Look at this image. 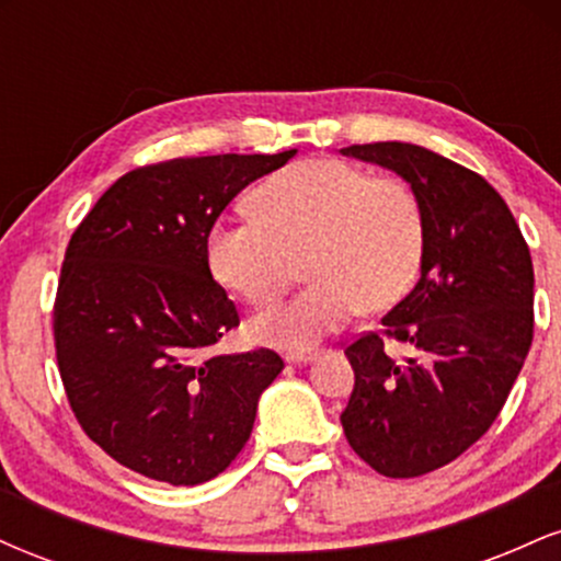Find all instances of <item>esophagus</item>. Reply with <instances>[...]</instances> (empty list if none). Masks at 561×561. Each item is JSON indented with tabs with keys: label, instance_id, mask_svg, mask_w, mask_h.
Listing matches in <instances>:
<instances>
[{
	"label": "esophagus",
	"instance_id": "34e87169",
	"mask_svg": "<svg viewBox=\"0 0 561 561\" xmlns=\"http://www.w3.org/2000/svg\"><path fill=\"white\" fill-rule=\"evenodd\" d=\"M313 358L311 351H287L285 362L287 364H308Z\"/></svg>",
	"mask_w": 561,
	"mask_h": 561
}]
</instances>
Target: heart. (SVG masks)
<instances>
[{"mask_svg":"<svg viewBox=\"0 0 561 561\" xmlns=\"http://www.w3.org/2000/svg\"><path fill=\"white\" fill-rule=\"evenodd\" d=\"M259 218H221L208 231V266L250 306L289 287L302 259L311 285L259 313L255 340L308 345L343 327L358 308L382 311L414 285L424 216L414 190L343 160H302L255 195Z\"/></svg>","mask_w":561,"mask_h":561,"instance_id":"obj_1","label":"heart"}]
</instances>
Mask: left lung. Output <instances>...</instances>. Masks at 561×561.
Segmentation results:
<instances>
[{
    "label": "left lung",
    "instance_id": "left-lung-1",
    "mask_svg": "<svg viewBox=\"0 0 561 561\" xmlns=\"http://www.w3.org/2000/svg\"><path fill=\"white\" fill-rule=\"evenodd\" d=\"M340 152L396 171L422 205V276L382 330L345 347L356 385L340 414L371 469L420 478L465 454L504 409L533 343L530 250L480 173L409 141ZM388 339L412 356L392 357Z\"/></svg>",
    "mask_w": 561,
    "mask_h": 561
}]
</instances>
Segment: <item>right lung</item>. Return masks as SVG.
Returning a JSON list of instances; mask_svg holds the SVG:
<instances>
[{
  "label": "right lung",
  "instance_id": "obj_1",
  "mask_svg": "<svg viewBox=\"0 0 561 561\" xmlns=\"http://www.w3.org/2000/svg\"><path fill=\"white\" fill-rule=\"evenodd\" d=\"M276 156L173 158L124 173L70 237L55 298L57 369L81 430L171 485L224 472L285 369L268 347L208 356L240 324L208 266V231Z\"/></svg>",
  "mask_w": 561,
  "mask_h": 561
}]
</instances>
